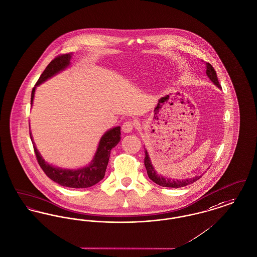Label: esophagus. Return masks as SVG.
<instances>
[{"mask_svg":"<svg viewBox=\"0 0 257 257\" xmlns=\"http://www.w3.org/2000/svg\"><path fill=\"white\" fill-rule=\"evenodd\" d=\"M135 127V122L133 120H127L125 121L122 125V131L124 133H130L132 132V130L134 129Z\"/></svg>","mask_w":257,"mask_h":257,"instance_id":"1","label":"esophagus"}]
</instances>
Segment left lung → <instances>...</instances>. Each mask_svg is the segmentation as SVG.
<instances>
[{"label":"left lung","mask_w":257,"mask_h":257,"mask_svg":"<svg viewBox=\"0 0 257 257\" xmlns=\"http://www.w3.org/2000/svg\"><path fill=\"white\" fill-rule=\"evenodd\" d=\"M206 66H207V76L210 77L211 81L217 86V87H221V85L219 84L218 82V79H217V76H216V73H215V70L213 69V67L211 66L210 63H206ZM146 152V156H145V166L147 169V172H148V176L149 178L151 179V181L153 182H155L156 184L160 185V186H163V187H175V188H179V187H182V186H185V185H188L190 183H193L194 181H196L197 180H199L201 178L200 177H195V178H192V179H188V180H182V181H174V180H171V179H168V178H164V177H160L156 174L154 168L152 167L151 164V159H150V156H149V153L148 151H145Z\"/></svg>","instance_id":"8db88e82"}]
</instances>
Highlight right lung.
Returning a JSON list of instances; mask_svg holds the SVG:
<instances>
[{"label":"right lung","mask_w":257,"mask_h":257,"mask_svg":"<svg viewBox=\"0 0 257 257\" xmlns=\"http://www.w3.org/2000/svg\"><path fill=\"white\" fill-rule=\"evenodd\" d=\"M71 58H72V52L66 53V54H60V55L56 56L47 65L46 70L43 72V74L41 75L40 78L38 79L37 83L35 84L33 90H32L31 105L33 104L36 87L39 84L46 81L47 78L56 75L57 73H59L65 68H67L70 65ZM30 137L38 163L50 180L57 182L62 186H67V187H72V188H86V187H90L92 185L96 184L97 182H99L105 177L110 151L119 143L121 133L119 126L114 127L106 132L105 135L101 138L98 150L95 153L94 159L92 160L90 165L85 167V168H82V169H78V170L54 168V167L47 164L46 161L42 158L37 148L35 147L31 133Z\"/></svg>","instance_id":"right-lung-1"}]
</instances>
